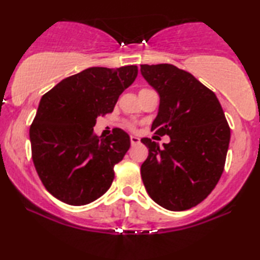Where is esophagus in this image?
<instances>
[{"instance_id": "obj_1", "label": "esophagus", "mask_w": 260, "mask_h": 260, "mask_svg": "<svg viewBox=\"0 0 260 260\" xmlns=\"http://www.w3.org/2000/svg\"><path fill=\"white\" fill-rule=\"evenodd\" d=\"M130 141H131V144H133V145L138 144L141 142L140 138H138L137 136H133V135H131V136H130Z\"/></svg>"}]
</instances>
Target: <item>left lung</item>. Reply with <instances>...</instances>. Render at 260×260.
Masks as SVG:
<instances>
[{
    "label": "left lung",
    "mask_w": 260,
    "mask_h": 260,
    "mask_svg": "<svg viewBox=\"0 0 260 260\" xmlns=\"http://www.w3.org/2000/svg\"><path fill=\"white\" fill-rule=\"evenodd\" d=\"M141 73L159 95L151 131L169 143L142 138L149 148L141 175L149 197L169 211L189 209L219 182L231 130L221 105L193 74L170 63L141 65Z\"/></svg>",
    "instance_id": "obj_1"
}]
</instances>
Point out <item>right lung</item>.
Segmentation results:
<instances>
[{
  "label": "right lung",
  "mask_w": 260,
  "mask_h": 260,
  "mask_svg": "<svg viewBox=\"0 0 260 260\" xmlns=\"http://www.w3.org/2000/svg\"><path fill=\"white\" fill-rule=\"evenodd\" d=\"M137 73L135 65L90 67L41 97L29 130L31 156L45 188L58 200L87 205L111 187L113 167L129 150L130 137L122 129L98 137L93 126L99 116L113 111Z\"/></svg>",
  "instance_id": "obj_1"
}]
</instances>
